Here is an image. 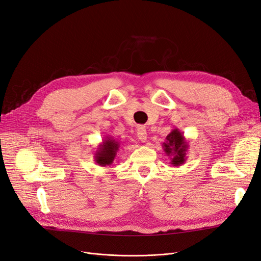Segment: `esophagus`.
I'll list each match as a JSON object with an SVG mask.
<instances>
[{"instance_id":"34e87169","label":"esophagus","mask_w":261,"mask_h":261,"mask_svg":"<svg viewBox=\"0 0 261 261\" xmlns=\"http://www.w3.org/2000/svg\"><path fill=\"white\" fill-rule=\"evenodd\" d=\"M137 134H138V138L140 139L141 142L144 143V142L147 141V131H146L145 128L142 127V125H140V127L138 128Z\"/></svg>"}]
</instances>
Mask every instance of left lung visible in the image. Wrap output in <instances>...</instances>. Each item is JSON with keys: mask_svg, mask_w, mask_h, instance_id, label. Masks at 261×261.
I'll return each mask as SVG.
<instances>
[{"mask_svg": "<svg viewBox=\"0 0 261 261\" xmlns=\"http://www.w3.org/2000/svg\"><path fill=\"white\" fill-rule=\"evenodd\" d=\"M188 142L186 141L184 133L177 128L172 129L166 138V142L162 144V148L170 157L171 165L174 167L182 166L187 160L186 153L188 151Z\"/></svg>", "mask_w": 261, "mask_h": 261, "instance_id": "8db88e82", "label": "left lung"}]
</instances>
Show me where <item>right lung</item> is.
<instances>
[{"mask_svg": "<svg viewBox=\"0 0 261 261\" xmlns=\"http://www.w3.org/2000/svg\"><path fill=\"white\" fill-rule=\"evenodd\" d=\"M120 147V142L109 136L102 140L94 152V161L101 167L111 166Z\"/></svg>", "mask_w": 261, "mask_h": 261, "instance_id": "obj_1", "label": "right lung"}]
</instances>
